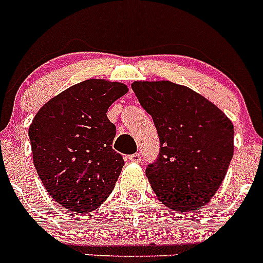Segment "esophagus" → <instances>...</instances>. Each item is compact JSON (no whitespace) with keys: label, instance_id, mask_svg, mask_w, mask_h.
<instances>
[{"label":"esophagus","instance_id":"esophagus-1","mask_svg":"<svg viewBox=\"0 0 263 263\" xmlns=\"http://www.w3.org/2000/svg\"><path fill=\"white\" fill-rule=\"evenodd\" d=\"M129 160L130 162H134V163H139L141 162V154L136 153V154L129 155Z\"/></svg>","mask_w":263,"mask_h":263}]
</instances>
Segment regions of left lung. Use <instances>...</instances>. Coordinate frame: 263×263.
Returning a JSON list of instances; mask_svg holds the SVG:
<instances>
[{
	"label": "left lung",
	"mask_w": 263,
	"mask_h": 263,
	"mask_svg": "<svg viewBox=\"0 0 263 263\" xmlns=\"http://www.w3.org/2000/svg\"><path fill=\"white\" fill-rule=\"evenodd\" d=\"M132 89L159 136V154L146 167L153 191L175 211L200 208L221 185L233 157L232 121L184 85L134 81Z\"/></svg>",
	"instance_id": "left-lung-1"
}]
</instances>
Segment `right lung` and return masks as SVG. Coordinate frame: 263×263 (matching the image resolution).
<instances>
[{"label":"right lung","mask_w":263,"mask_h":263,"mask_svg":"<svg viewBox=\"0 0 263 263\" xmlns=\"http://www.w3.org/2000/svg\"><path fill=\"white\" fill-rule=\"evenodd\" d=\"M126 92L116 81H81L51 99L32 120L34 166L50 196L66 210L95 211L113 191L124 158L111 148L116 126L106 111Z\"/></svg>","instance_id":"obj_1"}]
</instances>
